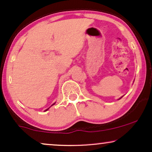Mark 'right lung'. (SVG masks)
I'll return each mask as SVG.
<instances>
[{
	"mask_svg": "<svg viewBox=\"0 0 152 152\" xmlns=\"http://www.w3.org/2000/svg\"><path fill=\"white\" fill-rule=\"evenodd\" d=\"M49 108H50V107H49ZM49 108H48V109H49ZM48 109H46V110H45V111H47V110H48Z\"/></svg>",
	"mask_w": 152,
	"mask_h": 152,
	"instance_id": "obj_1",
	"label": "right lung"
}]
</instances>
